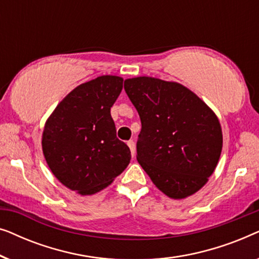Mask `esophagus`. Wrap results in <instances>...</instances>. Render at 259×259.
Listing matches in <instances>:
<instances>
[{"mask_svg":"<svg viewBox=\"0 0 259 259\" xmlns=\"http://www.w3.org/2000/svg\"><path fill=\"white\" fill-rule=\"evenodd\" d=\"M127 145H128L131 153H132V157L134 158L136 157V144H134L133 140H130V141H127Z\"/></svg>","mask_w":259,"mask_h":259,"instance_id":"obj_1","label":"esophagus"}]
</instances>
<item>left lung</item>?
<instances>
[{"mask_svg":"<svg viewBox=\"0 0 259 259\" xmlns=\"http://www.w3.org/2000/svg\"><path fill=\"white\" fill-rule=\"evenodd\" d=\"M141 131L137 160L172 199L198 192L221 158L223 133L214 112L189 88L173 81L138 76L125 80Z\"/></svg>","mask_w":259,"mask_h":259,"instance_id":"1","label":"left lung"}]
</instances>
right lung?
Masks as SVG:
<instances>
[{
	"label": "right lung",
	"instance_id": "1",
	"mask_svg": "<svg viewBox=\"0 0 259 259\" xmlns=\"http://www.w3.org/2000/svg\"><path fill=\"white\" fill-rule=\"evenodd\" d=\"M123 79L98 76L66 95L45 123L42 151L62 185L91 196L111 185L130 164L128 146L116 138L111 107Z\"/></svg>",
	"mask_w": 259,
	"mask_h": 259
}]
</instances>
